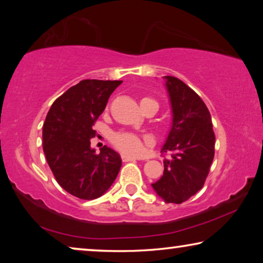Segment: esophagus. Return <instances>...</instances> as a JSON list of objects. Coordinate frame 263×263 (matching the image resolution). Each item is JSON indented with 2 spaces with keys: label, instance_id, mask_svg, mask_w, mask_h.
<instances>
[{
  "label": "esophagus",
  "instance_id": "obj_1",
  "mask_svg": "<svg viewBox=\"0 0 263 263\" xmlns=\"http://www.w3.org/2000/svg\"><path fill=\"white\" fill-rule=\"evenodd\" d=\"M122 160H123L124 163H128V161H135L136 158H133L129 156H122Z\"/></svg>",
  "mask_w": 263,
  "mask_h": 263
}]
</instances>
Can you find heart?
I'll return each mask as SVG.
<instances>
[{
	"mask_svg": "<svg viewBox=\"0 0 263 263\" xmlns=\"http://www.w3.org/2000/svg\"><path fill=\"white\" fill-rule=\"evenodd\" d=\"M146 100H153V99L142 98L140 104L146 102ZM111 140H112L114 145L116 146L122 153L127 154V156H132V157L139 156V154L141 153L142 147H143L142 139L140 138L139 135L133 134V133H128V132L115 133Z\"/></svg>",
	"mask_w": 263,
	"mask_h": 263,
	"instance_id": "heart-1",
	"label": "heart"
}]
</instances>
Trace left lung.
<instances>
[{
  "label": "left lung",
  "mask_w": 263,
  "mask_h": 263,
  "mask_svg": "<svg viewBox=\"0 0 263 263\" xmlns=\"http://www.w3.org/2000/svg\"><path fill=\"white\" fill-rule=\"evenodd\" d=\"M172 122L161 152L164 174L152 188L166 203H182L204 184L214 158L215 136L211 114L203 100L175 77H164Z\"/></svg>",
  "instance_id": "obj_1"
}]
</instances>
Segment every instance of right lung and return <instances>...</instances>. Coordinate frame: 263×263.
<instances>
[{
    "mask_svg": "<svg viewBox=\"0 0 263 263\" xmlns=\"http://www.w3.org/2000/svg\"><path fill=\"white\" fill-rule=\"evenodd\" d=\"M120 80H82L50 107L43 124V151L56 181L71 195L93 200L105 194L122 166L121 156L91 147L93 125Z\"/></svg>",
    "mask_w": 263,
    "mask_h": 263,
    "instance_id": "right-lung-1",
    "label": "right lung"
}]
</instances>
